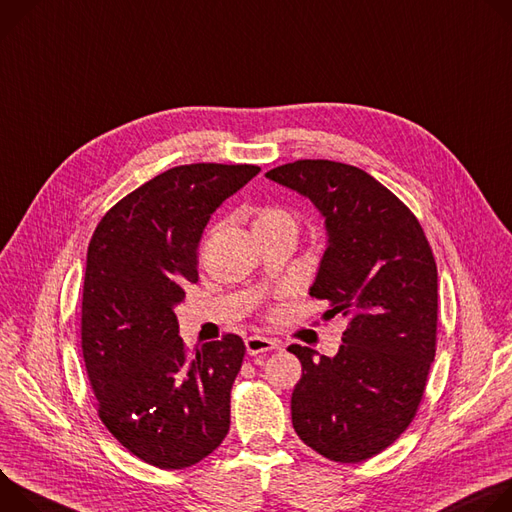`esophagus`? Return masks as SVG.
<instances>
[{
	"mask_svg": "<svg viewBox=\"0 0 512 512\" xmlns=\"http://www.w3.org/2000/svg\"><path fill=\"white\" fill-rule=\"evenodd\" d=\"M276 342H272V339L264 337V335H250L246 339V350L250 356H260V354H266L270 350H276Z\"/></svg>",
	"mask_w": 512,
	"mask_h": 512,
	"instance_id": "1",
	"label": "esophagus"
}]
</instances>
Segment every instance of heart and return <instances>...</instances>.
I'll return each mask as SVG.
<instances>
[{
    "instance_id": "obj_1",
    "label": "heart",
    "mask_w": 512,
    "mask_h": 512,
    "mask_svg": "<svg viewBox=\"0 0 512 512\" xmlns=\"http://www.w3.org/2000/svg\"><path fill=\"white\" fill-rule=\"evenodd\" d=\"M254 236L264 232H297V215L282 205H262L252 211Z\"/></svg>"
}]
</instances>
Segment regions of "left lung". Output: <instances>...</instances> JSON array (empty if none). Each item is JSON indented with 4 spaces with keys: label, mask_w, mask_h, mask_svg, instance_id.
<instances>
[{
    "label": "left lung",
    "mask_w": 512,
    "mask_h": 512,
    "mask_svg": "<svg viewBox=\"0 0 512 512\" xmlns=\"http://www.w3.org/2000/svg\"><path fill=\"white\" fill-rule=\"evenodd\" d=\"M325 217L327 248L309 295L342 315V348L315 358L289 346L303 374L291 396L297 435L323 458L364 462L411 425L437 342V266L411 209L362 168L297 160L268 170Z\"/></svg>",
    "instance_id": "1"
}]
</instances>
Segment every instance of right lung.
Returning <instances> with one entry per match:
<instances>
[{"instance_id":"add662e5","label":"right lung","mask_w":512,"mask_h":512,"mask_svg":"<svg viewBox=\"0 0 512 512\" xmlns=\"http://www.w3.org/2000/svg\"><path fill=\"white\" fill-rule=\"evenodd\" d=\"M260 173L254 164H183L144 183L97 223L87 250L81 346L97 413L142 462L183 470L230 431L246 346L225 333L187 352L175 305L197 282L211 213Z\"/></svg>"}]
</instances>
